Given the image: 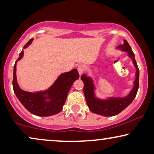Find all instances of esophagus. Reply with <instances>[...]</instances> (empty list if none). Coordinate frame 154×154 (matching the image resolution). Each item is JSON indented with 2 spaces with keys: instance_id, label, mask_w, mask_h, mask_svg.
Masks as SVG:
<instances>
[{
  "instance_id": "esophagus-1",
  "label": "esophagus",
  "mask_w": 154,
  "mask_h": 154,
  "mask_svg": "<svg viewBox=\"0 0 154 154\" xmlns=\"http://www.w3.org/2000/svg\"><path fill=\"white\" fill-rule=\"evenodd\" d=\"M78 71H79L80 75H81L83 74L84 71H85V66H83V65H79V66H78Z\"/></svg>"
}]
</instances>
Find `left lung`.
Masks as SVG:
<instances>
[{
  "label": "left lung",
  "instance_id": "1",
  "mask_svg": "<svg viewBox=\"0 0 154 154\" xmlns=\"http://www.w3.org/2000/svg\"><path fill=\"white\" fill-rule=\"evenodd\" d=\"M123 45L117 48L118 50L122 52H127L129 57L132 59L134 67L136 69L135 79L133 83V88L130 90L129 94L125 97H110L106 99H100L97 97L95 95L96 88L94 86V81L88 74L81 75V80L84 83L83 92L85 94L86 102L90 111L92 113L99 114L103 116H113L119 114L122 111L131 104L134 99L135 98L139 88V78H140V71L137 64L134 54L132 52V48L125 40H123Z\"/></svg>",
  "mask_w": 154,
  "mask_h": 154
}]
</instances>
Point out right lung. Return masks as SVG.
<instances>
[{
  "instance_id": "right-lung-1",
  "label": "right lung",
  "mask_w": 154,
  "mask_h": 154,
  "mask_svg": "<svg viewBox=\"0 0 154 154\" xmlns=\"http://www.w3.org/2000/svg\"><path fill=\"white\" fill-rule=\"evenodd\" d=\"M33 38L29 40L24 49L28 48L32 43ZM24 56V50L20 53L14 66L13 86L14 92L29 112L38 116H50L60 113L66 102L67 94L73 82L79 79V74L77 69H74L69 72L62 73L59 75L54 83L44 91L26 92L21 89L17 81V62L22 60Z\"/></svg>"
}]
</instances>
